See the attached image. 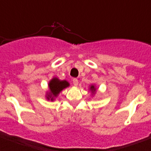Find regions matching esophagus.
<instances>
[{
	"label": "esophagus",
	"mask_w": 151,
	"mask_h": 151,
	"mask_svg": "<svg viewBox=\"0 0 151 151\" xmlns=\"http://www.w3.org/2000/svg\"><path fill=\"white\" fill-rule=\"evenodd\" d=\"M73 84H74V86H78V79H77V78H73Z\"/></svg>",
	"instance_id": "esophagus-1"
}]
</instances>
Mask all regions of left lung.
<instances>
[{"label":"left lung","instance_id":"left-lung-1","mask_svg":"<svg viewBox=\"0 0 151 151\" xmlns=\"http://www.w3.org/2000/svg\"><path fill=\"white\" fill-rule=\"evenodd\" d=\"M90 89H91V91H92V93H94L96 92V88H95V86H91Z\"/></svg>","mask_w":151,"mask_h":151}]
</instances>
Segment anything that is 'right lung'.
I'll return each instance as SVG.
<instances>
[{"mask_svg": "<svg viewBox=\"0 0 151 151\" xmlns=\"http://www.w3.org/2000/svg\"><path fill=\"white\" fill-rule=\"evenodd\" d=\"M69 86V83L65 80H59L58 78H53L52 80L48 83V87L50 89V93H48L47 95V99L51 101H53L55 99V97L59 94L61 91L62 89H64L65 88Z\"/></svg>", "mask_w": 151, "mask_h": 151, "instance_id": "add662e5", "label": "right lung"}]
</instances>
